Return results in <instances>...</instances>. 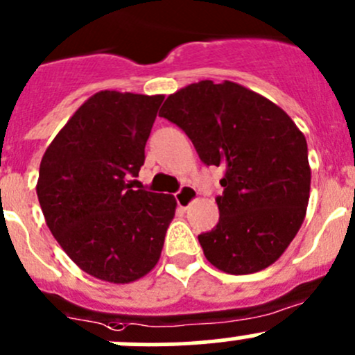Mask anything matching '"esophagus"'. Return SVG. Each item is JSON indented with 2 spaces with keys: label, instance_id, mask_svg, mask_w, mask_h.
Listing matches in <instances>:
<instances>
[{
  "label": "esophagus",
  "instance_id": "1",
  "mask_svg": "<svg viewBox=\"0 0 355 355\" xmlns=\"http://www.w3.org/2000/svg\"><path fill=\"white\" fill-rule=\"evenodd\" d=\"M196 189L191 188V186H182L181 189L176 193V202L181 209H188L193 202L196 200Z\"/></svg>",
  "mask_w": 355,
  "mask_h": 355
}]
</instances>
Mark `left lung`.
<instances>
[{"label":"left lung","instance_id":"8db88e82","mask_svg":"<svg viewBox=\"0 0 355 355\" xmlns=\"http://www.w3.org/2000/svg\"><path fill=\"white\" fill-rule=\"evenodd\" d=\"M159 115L188 135L203 164L226 171L219 223L198 236L207 261L227 275L275 264L307 212L304 132L283 108L231 80L189 84L167 96Z\"/></svg>","mask_w":355,"mask_h":355}]
</instances>
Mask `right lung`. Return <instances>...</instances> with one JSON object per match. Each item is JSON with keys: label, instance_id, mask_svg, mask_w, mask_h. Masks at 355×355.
Listing matches in <instances>:
<instances>
[{"label": "right lung", "instance_id": "add662e5", "mask_svg": "<svg viewBox=\"0 0 355 355\" xmlns=\"http://www.w3.org/2000/svg\"><path fill=\"white\" fill-rule=\"evenodd\" d=\"M164 94L100 91L44 152L36 191L48 227L93 278L125 285L157 266L174 219L173 195L131 189Z\"/></svg>", "mask_w": 355, "mask_h": 355}]
</instances>
